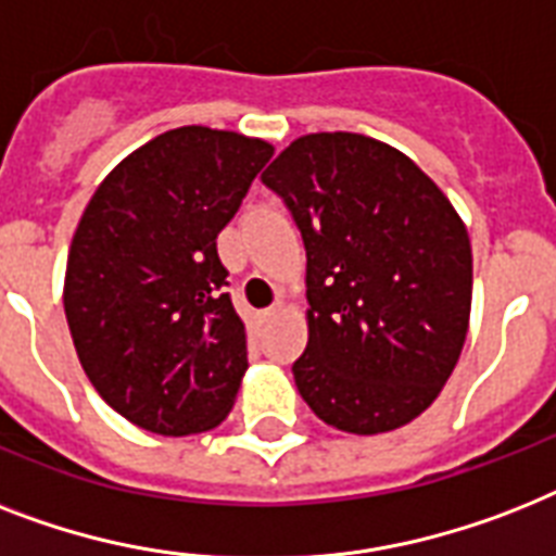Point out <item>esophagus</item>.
Masks as SVG:
<instances>
[{
	"label": "esophagus",
	"mask_w": 556,
	"mask_h": 556,
	"mask_svg": "<svg viewBox=\"0 0 556 556\" xmlns=\"http://www.w3.org/2000/svg\"><path fill=\"white\" fill-rule=\"evenodd\" d=\"M279 311H282V302H274L270 308L263 311V319H274V317H277V314H279Z\"/></svg>",
	"instance_id": "obj_1"
}]
</instances>
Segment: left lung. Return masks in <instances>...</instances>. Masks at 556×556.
Wrapping results in <instances>:
<instances>
[{
    "label": "left lung",
    "mask_w": 556,
    "mask_h": 556,
    "mask_svg": "<svg viewBox=\"0 0 556 556\" xmlns=\"http://www.w3.org/2000/svg\"><path fill=\"white\" fill-rule=\"evenodd\" d=\"M305 242L302 400L349 434H382L434 403L471 314V242L448 197L363 134L293 139L263 174Z\"/></svg>",
    "instance_id": "obj_1"
}]
</instances>
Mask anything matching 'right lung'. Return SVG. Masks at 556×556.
I'll return each instance as SVG.
<instances>
[{
	"label": "right lung",
	"instance_id": "obj_1",
	"mask_svg": "<svg viewBox=\"0 0 556 556\" xmlns=\"http://www.w3.org/2000/svg\"><path fill=\"white\" fill-rule=\"evenodd\" d=\"M274 156L263 139L185 125L125 156L90 197L65 270V317L88 380L151 434L228 417L248 368L216 237Z\"/></svg>",
	"mask_w": 556,
	"mask_h": 556
}]
</instances>
